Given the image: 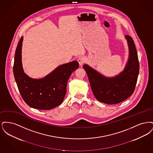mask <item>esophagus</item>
Listing matches in <instances>:
<instances>
[{
    "label": "esophagus",
    "mask_w": 153,
    "mask_h": 153,
    "mask_svg": "<svg viewBox=\"0 0 153 153\" xmlns=\"http://www.w3.org/2000/svg\"><path fill=\"white\" fill-rule=\"evenodd\" d=\"M79 63V65H82L83 64H84L86 61V59L84 57H80L79 58H78L77 59Z\"/></svg>",
    "instance_id": "1"
}]
</instances>
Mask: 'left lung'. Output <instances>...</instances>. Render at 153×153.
<instances>
[{"label": "left lung", "instance_id": "obj_1", "mask_svg": "<svg viewBox=\"0 0 153 153\" xmlns=\"http://www.w3.org/2000/svg\"><path fill=\"white\" fill-rule=\"evenodd\" d=\"M129 46L128 61L123 72L113 78H107L87 65L83 66L87 74L93 94L99 102L115 104L132 95L138 80L139 63L134 40L127 35Z\"/></svg>", "mask_w": 153, "mask_h": 153}]
</instances>
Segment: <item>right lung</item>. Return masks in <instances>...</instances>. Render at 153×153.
<instances>
[{
	"instance_id": "obj_1",
	"label": "right lung",
	"mask_w": 153,
	"mask_h": 153,
	"mask_svg": "<svg viewBox=\"0 0 153 153\" xmlns=\"http://www.w3.org/2000/svg\"><path fill=\"white\" fill-rule=\"evenodd\" d=\"M21 37L16 49L13 72L23 100L36 109H51L60 105L66 93V85L71 74L79 68L77 61L58 66L44 79H33L24 73L21 61Z\"/></svg>"
}]
</instances>
